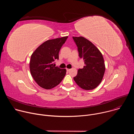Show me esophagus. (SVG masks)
Masks as SVG:
<instances>
[{"mask_svg": "<svg viewBox=\"0 0 134 134\" xmlns=\"http://www.w3.org/2000/svg\"><path fill=\"white\" fill-rule=\"evenodd\" d=\"M66 70H67V71H69L70 69H68V68H66Z\"/></svg>", "mask_w": 134, "mask_h": 134, "instance_id": "34e87169", "label": "esophagus"}]
</instances>
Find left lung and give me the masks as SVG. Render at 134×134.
<instances>
[{
    "instance_id": "obj_1",
    "label": "left lung",
    "mask_w": 134,
    "mask_h": 134,
    "mask_svg": "<svg viewBox=\"0 0 134 134\" xmlns=\"http://www.w3.org/2000/svg\"><path fill=\"white\" fill-rule=\"evenodd\" d=\"M78 48L79 56L84 62V66L79 69L74 80L81 88L92 90L101 82L105 67L102 54L90 41L83 36H72Z\"/></svg>"
}]
</instances>
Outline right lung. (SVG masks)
I'll list each match as a JSON object with an SVG mask.
<instances>
[{"instance_id":"right-lung-1","label":"right lung","mask_w":134,"mask_h":134,"mask_svg":"<svg viewBox=\"0 0 134 134\" xmlns=\"http://www.w3.org/2000/svg\"><path fill=\"white\" fill-rule=\"evenodd\" d=\"M68 36L48 40L38 47L31 55V74L35 82L46 90L59 84L66 73V69L55 67L53 62L59 59V52Z\"/></svg>"}]
</instances>
